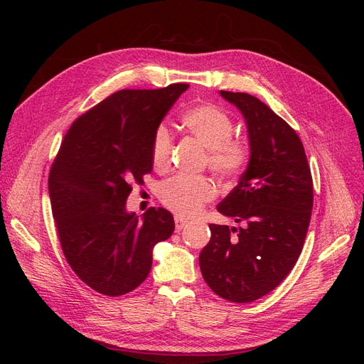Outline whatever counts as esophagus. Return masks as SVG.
Here are the masks:
<instances>
[{
	"mask_svg": "<svg viewBox=\"0 0 364 364\" xmlns=\"http://www.w3.org/2000/svg\"><path fill=\"white\" fill-rule=\"evenodd\" d=\"M174 223H176V230H178V232H179V230H182L183 226H186V223H188V222H186L185 218L176 215V217H174Z\"/></svg>",
	"mask_w": 364,
	"mask_h": 364,
	"instance_id": "obj_1",
	"label": "esophagus"
}]
</instances>
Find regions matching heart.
Returning a JSON list of instances; mask_svg holds the SVG:
<instances>
[{"mask_svg":"<svg viewBox=\"0 0 364 364\" xmlns=\"http://www.w3.org/2000/svg\"><path fill=\"white\" fill-rule=\"evenodd\" d=\"M182 127L208 150L206 164L223 179L235 178L249 162L250 150L246 141L232 136V119L213 105H196L181 118ZM173 150V135L167 126H159L151 139V162L158 171L168 168ZM217 188L208 178L176 176L164 182L159 199L170 211L182 217H193L211 202Z\"/></svg>","mask_w":364,"mask_h":364,"instance_id":"b5f03b06","label":"heart"}]
</instances>
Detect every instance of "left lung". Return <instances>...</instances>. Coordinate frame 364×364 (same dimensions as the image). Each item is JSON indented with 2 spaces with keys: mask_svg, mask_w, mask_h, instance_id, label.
Returning <instances> with one entry per match:
<instances>
[{
  "mask_svg": "<svg viewBox=\"0 0 364 364\" xmlns=\"http://www.w3.org/2000/svg\"><path fill=\"white\" fill-rule=\"evenodd\" d=\"M247 124L250 159L238 185L217 205L238 228L209 225L199 264L205 282L230 302L270 293L299 258L313 211V179L302 141L257 97L220 91Z\"/></svg>",
  "mask_w": 364,
  "mask_h": 364,
  "instance_id": "1",
  "label": "left lung"
}]
</instances>
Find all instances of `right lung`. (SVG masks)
Returning a JSON list of instances; mask_svg holds the SVG:
<instances>
[{"instance_id":"obj_1","label":"right lung","mask_w":364,"mask_h":364,"mask_svg":"<svg viewBox=\"0 0 364 364\" xmlns=\"http://www.w3.org/2000/svg\"><path fill=\"white\" fill-rule=\"evenodd\" d=\"M190 85L121 90L77 118L48 176L53 217L63 255L86 285L121 296L146 281L155 245L171 237L164 208L139 218L126 211L130 182L151 171V139Z\"/></svg>"}]
</instances>
